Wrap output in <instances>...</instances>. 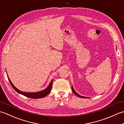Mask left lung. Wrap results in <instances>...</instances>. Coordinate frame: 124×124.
Returning a JSON list of instances; mask_svg holds the SVG:
<instances>
[{
  "label": "left lung",
  "mask_w": 124,
  "mask_h": 124,
  "mask_svg": "<svg viewBox=\"0 0 124 124\" xmlns=\"http://www.w3.org/2000/svg\"><path fill=\"white\" fill-rule=\"evenodd\" d=\"M72 92H73V93H74L75 95H77V96H78V97H81V98H87L86 97H84V96H81V95H79L78 93H76V92H75V91L74 90V89H73L72 86Z\"/></svg>",
  "instance_id": "left-lung-1"
}]
</instances>
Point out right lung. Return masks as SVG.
I'll return each mask as SVG.
<instances>
[{
    "label": "right lung",
    "mask_w": 124,
    "mask_h": 124,
    "mask_svg": "<svg viewBox=\"0 0 124 124\" xmlns=\"http://www.w3.org/2000/svg\"><path fill=\"white\" fill-rule=\"evenodd\" d=\"M8 78L9 83L10 84H11V85L13 87V88H14L15 90L17 92V93L22 94V95H24L25 96H27L28 97H30V98H32V99L43 98V97H44L45 96L47 95H48L50 93V92H51V91L53 80H52L51 81L50 84H49L48 86L45 89H44V90H43V91L38 92H35V93H30V92L28 93V92H23L18 90L17 88H16L13 85V84L11 82V81L10 80L9 78Z\"/></svg>",
    "instance_id": "obj_1"
}]
</instances>
